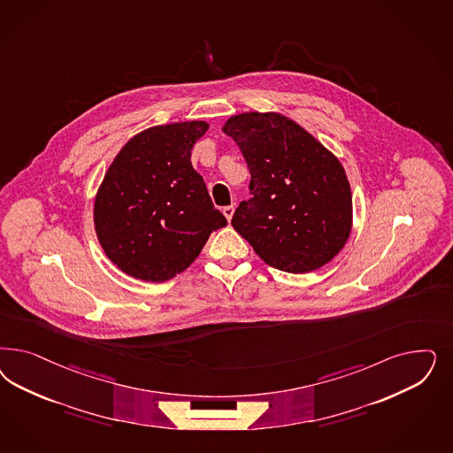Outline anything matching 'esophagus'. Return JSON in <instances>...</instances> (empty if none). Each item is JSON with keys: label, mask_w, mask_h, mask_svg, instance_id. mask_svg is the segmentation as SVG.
Returning a JSON list of instances; mask_svg holds the SVG:
<instances>
[{"label": "esophagus", "mask_w": 453, "mask_h": 453, "mask_svg": "<svg viewBox=\"0 0 453 453\" xmlns=\"http://www.w3.org/2000/svg\"><path fill=\"white\" fill-rule=\"evenodd\" d=\"M234 204H230V206H225V208H223V215H225V217H226V219H228V221H230V219H232V217H234Z\"/></svg>", "instance_id": "1"}]
</instances>
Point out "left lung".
<instances>
[{
  "mask_svg": "<svg viewBox=\"0 0 453 453\" xmlns=\"http://www.w3.org/2000/svg\"><path fill=\"white\" fill-rule=\"evenodd\" d=\"M223 132L251 175L234 230L281 272L308 273L334 260L351 232L350 183L335 155L280 113L234 115Z\"/></svg>",
  "mask_w": 453,
  "mask_h": 453,
  "instance_id": "1",
  "label": "left lung"
}]
</instances>
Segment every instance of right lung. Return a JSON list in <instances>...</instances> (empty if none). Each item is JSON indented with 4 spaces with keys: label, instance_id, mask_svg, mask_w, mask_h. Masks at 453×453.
Masks as SVG:
<instances>
[{
    "label": "right lung",
    "instance_id": "1",
    "mask_svg": "<svg viewBox=\"0 0 453 453\" xmlns=\"http://www.w3.org/2000/svg\"><path fill=\"white\" fill-rule=\"evenodd\" d=\"M204 121L151 127L119 150L95 198L106 257L130 277L161 283L187 270L226 219L213 206L191 148Z\"/></svg>",
    "mask_w": 453,
    "mask_h": 453
}]
</instances>
